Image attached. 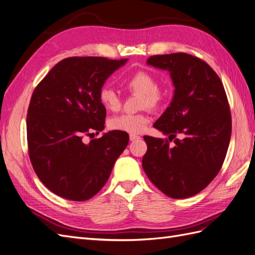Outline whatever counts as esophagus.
<instances>
[{"mask_svg":"<svg viewBox=\"0 0 255 255\" xmlns=\"http://www.w3.org/2000/svg\"><path fill=\"white\" fill-rule=\"evenodd\" d=\"M137 139H140V137L138 135H135V134H130L129 135V140L130 141H134V140H137Z\"/></svg>","mask_w":255,"mask_h":255,"instance_id":"esophagus-1","label":"esophagus"}]
</instances>
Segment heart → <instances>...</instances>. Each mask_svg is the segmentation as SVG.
<instances>
[{"mask_svg":"<svg viewBox=\"0 0 255 255\" xmlns=\"http://www.w3.org/2000/svg\"><path fill=\"white\" fill-rule=\"evenodd\" d=\"M126 85L129 91L141 95V107L157 109L163 105L168 97V90L157 86L155 76L146 71L134 73ZM99 100L107 111H118L121 106V100L117 92L109 86L100 89ZM149 122V116L145 114H122L111 118L109 126L112 129L137 134L141 133Z\"/></svg>","mask_w":255,"mask_h":255,"instance_id":"obj_1","label":"heart"}]
</instances>
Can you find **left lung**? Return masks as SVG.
Instances as JSON below:
<instances>
[{"label": "left lung", "mask_w": 255, "mask_h": 255, "mask_svg": "<svg viewBox=\"0 0 255 255\" xmlns=\"http://www.w3.org/2000/svg\"><path fill=\"white\" fill-rule=\"evenodd\" d=\"M146 65L167 70L174 86L170 104L153 127L169 140L144 136L142 168L168 197L199 194L218 174L229 148L232 121L223 85L205 61L186 53L151 56Z\"/></svg>", "instance_id": "left-lung-1"}]
</instances>
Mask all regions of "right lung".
<instances>
[{
    "instance_id": "add662e5",
    "label": "right lung",
    "mask_w": 255,
    "mask_h": 255,
    "mask_svg": "<svg viewBox=\"0 0 255 255\" xmlns=\"http://www.w3.org/2000/svg\"><path fill=\"white\" fill-rule=\"evenodd\" d=\"M128 58L69 57L54 66L34 90L28 106L27 143L36 174L49 190L85 201L102 189L128 143L120 130L85 143L104 129L105 107L99 91Z\"/></svg>"
}]
</instances>
